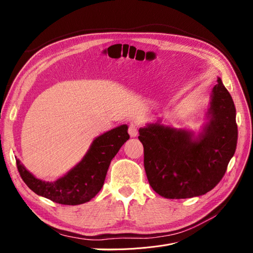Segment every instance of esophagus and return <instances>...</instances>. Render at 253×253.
<instances>
[{"label":"esophagus","mask_w":253,"mask_h":253,"mask_svg":"<svg viewBox=\"0 0 253 253\" xmlns=\"http://www.w3.org/2000/svg\"><path fill=\"white\" fill-rule=\"evenodd\" d=\"M128 134L131 137H136L137 134H138V126L136 124H131L128 126Z\"/></svg>","instance_id":"obj_1"}]
</instances>
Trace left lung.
I'll return each instance as SVG.
<instances>
[{
	"instance_id": "obj_1",
	"label": "left lung",
	"mask_w": 253,
	"mask_h": 253,
	"mask_svg": "<svg viewBox=\"0 0 253 253\" xmlns=\"http://www.w3.org/2000/svg\"><path fill=\"white\" fill-rule=\"evenodd\" d=\"M210 122L194 139L183 129L153 124L139 128L144 170L152 189L171 200L209 192L224 177L237 142L235 106L218 78L211 94Z\"/></svg>"
}]
</instances>
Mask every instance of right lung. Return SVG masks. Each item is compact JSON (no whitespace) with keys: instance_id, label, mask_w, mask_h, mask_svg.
I'll return each mask as SVG.
<instances>
[{"instance_id":"obj_1","label":"right lung","mask_w":253,"mask_h":253,"mask_svg":"<svg viewBox=\"0 0 253 253\" xmlns=\"http://www.w3.org/2000/svg\"><path fill=\"white\" fill-rule=\"evenodd\" d=\"M128 138L126 125L97 137L81 162L53 182L36 178L18 159L17 168L22 179L36 194L61 205L84 204L101 190L112 159Z\"/></svg>"}]
</instances>
